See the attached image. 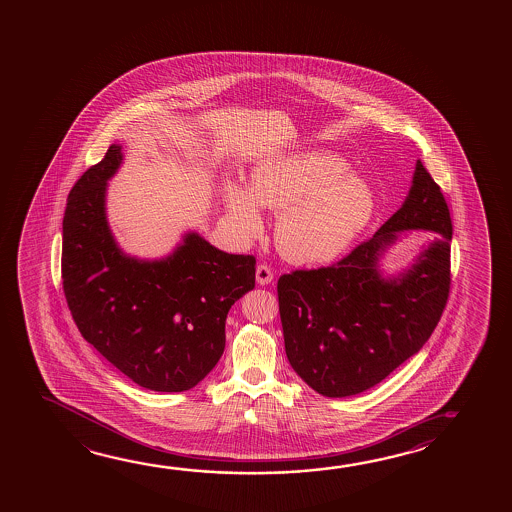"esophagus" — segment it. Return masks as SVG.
I'll return each instance as SVG.
<instances>
[{
    "mask_svg": "<svg viewBox=\"0 0 512 512\" xmlns=\"http://www.w3.org/2000/svg\"><path fill=\"white\" fill-rule=\"evenodd\" d=\"M255 277H257V284L259 285L271 284L273 282V269L269 268L268 264H259Z\"/></svg>",
    "mask_w": 512,
    "mask_h": 512,
    "instance_id": "obj_1",
    "label": "esophagus"
}]
</instances>
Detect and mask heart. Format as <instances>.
<instances>
[{"label":"heart","mask_w":512,"mask_h":512,"mask_svg":"<svg viewBox=\"0 0 512 512\" xmlns=\"http://www.w3.org/2000/svg\"><path fill=\"white\" fill-rule=\"evenodd\" d=\"M282 210L275 241L285 259L319 264L336 259L366 228L375 193L348 164L327 151H307L255 168L248 191L228 185L230 221L244 237L262 230L259 208Z\"/></svg>","instance_id":"1"}]
</instances>
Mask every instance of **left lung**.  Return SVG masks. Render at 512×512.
Instances as JSON below:
<instances>
[{
  "label": "left lung",
  "instance_id": "left-lung-1",
  "mask_svg": "<svg viewBox=\"0 0 512 512\" xmlns=\"http://www.w3.org/2000/svg\"><path fill=\"white\" fill-rule=\"evenodd\" d=\"M403 229H432L433 243L398 279L376 262ZM452 218L441 187L418 160L412 187L373 237L332 266L278 278L285 353L316 393L343 398L377 386L421 350L450 296Z\"/></svg>",
  "mask_w": 512,
  "mask_h": 512
}]
</instances>
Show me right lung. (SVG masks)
Wrapping results in <instances>:
<instances>
[{
	"label": "right lung",
	"mask_w": 512,
	"mask_h": 512,
	"mask_svg": "<svg viewBox=\"0 0 512 512\" xmlns=\"http://www.w3.org/2000/svg\"><path fill=\"white\" fill-rule=\"evenodd\" d=\"M121 146L76 180L62 221V287L87 343L135 382L160 393L196 386L225 350L230 307L255 287V257L214 248L198 234L168 259L121 253L105 218L107 180Z\"/></svg>",
	"instance_id": "right-lung-1"
}]
</instances>
